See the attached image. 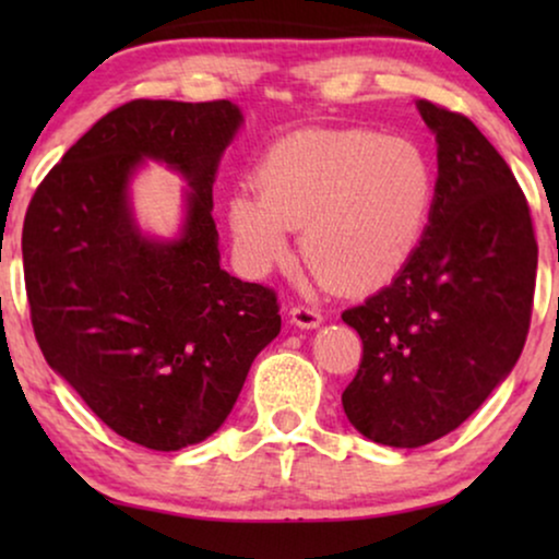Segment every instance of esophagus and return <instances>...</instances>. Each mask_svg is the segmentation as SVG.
<instances>
[{"mask_svg": "<svg viewBox=\"0 0 559 559\" xmlns=\"http://www.w3.org/2000/svg\"><path fill=\"white\" fill-rule=\"evenodd\" d=\"M289 320H293L297 328H318L323 323V316H320V310L310 308V305H293V308H289Z\"/></svg>", "mask_w": 559, "mask_h": 559, "instance_id": "obj_1", "label": "esophagus"}]
</instances>
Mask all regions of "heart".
<instances>
[{
  "instance_id": "1",
  "label": "heart",
  "mask_w": 559,
  "mask_h": 559,
  "mask_svg": "<svg viewBox=\"0 0 559 559\" xmlns=\"http://www.w3.org/2000/svg\"><path fill=\"white\" fill-rule=\"evenodd\" d=\"M432 165L407 136L366 129H302L257 165V188L228 201L236 251L251 272L289 254L302 228L308 270L328 287L384 285L415 254L432 209Z\"/></svg>"
}]
</instances>
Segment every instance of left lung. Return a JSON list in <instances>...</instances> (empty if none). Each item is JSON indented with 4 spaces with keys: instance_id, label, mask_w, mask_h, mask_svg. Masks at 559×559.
<instances>
[{
    "instance_id": "8db88e82",
    "label": "left lung",
    "mask_w": 559,
    "mask_h": 559,
    "mask_svg": "<svg viewBox=\"0 0 559 559\" xmlns=\"http://www.w3.org/2000/svg\"><path fill=\"white\" fill-rule=\"evenodd\" d=\"M417 109L438 142L430 224L392 285L341 316L364 343L343 409L392 448L453 432L507 379L537 280L530 205L507 159L463 114L425 98Z\"/></svg>"
}]
</instances>
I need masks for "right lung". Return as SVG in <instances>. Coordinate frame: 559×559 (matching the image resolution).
I'll list each match as a JSON object with an SVG mask.
<instances>
[{
  "mask_svg": "<svg viewBox=\"0 0 559 559\" xmlns=\"http://www.w3.org/2000/svg\"><path fill=\"white\" fill-rule=\"evenodd\" d=\"M241 127L231 102L121 104L45 175L22 226L29 320L45 361L94 415L150 450L218 430L277 338V293L221 270L213 180ZM144 156L189 180L180 240H144L126 182Z\"/></svg>",
  "mask_w": 559,
  "mask_h": 559,
  "instance_id": "add662e5",
  "label": "right lung"
}]
</instances>
